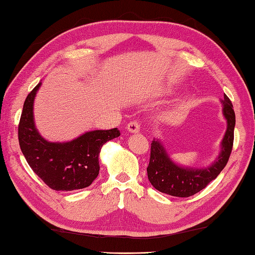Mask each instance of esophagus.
Instances as JSON below:
<instances>
[{"label":"esophagus","instance_id":"esophagus-1","mask_svg":"<svg viewBox=\"0 0 255 255\" xmlns=\"http://www.w3.org/2000/svg\"><path fill=\"white\" fill-rule=\"evenodd\" d=\"M127 129L130 132H138L140 130V122L134 119V121H131L130 123L128 124Z\"/></svg>","mask_w":255,"mask_h":255}]
</instances>
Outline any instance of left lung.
<instances>
[{
  "instance_id": "obj_1",
  "label": "left lung",
  "mask_w": 255,
  "mask_h": 255,
  "mask_svg": "<svg viewBox=\"0 0 255 255\" xmlns=\"http://www.w3.org/2000/svg\"><path fill=\"white\" fill-rule=\"evenodd\" d=\"M221 103L224 105V115L228 123V128L221 142L223 147L218 160L206 169H184L173 163L161 143L153 140L151 142L147 172L149 181L155 189L171 196L189 197L204 189L224 170L234 147L236 115L232 103L226 94Z\"/></svg>"
}]
</instances>
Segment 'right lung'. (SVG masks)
Wrapping results in <instances>:
<instances>
[{
    "mask_svg": "<svg viewBox=\"0 0 255 255\" xmlns=\"http://www.w3.org/2000/svg\"><path fill=\"white\" fill-rule=\"evenodd\" d=\"M38 83L24 102L18 124V142L27 163L48 187L74 191L90 186L99 175L103 144L118 137L117 128L89 131L70 142H48L37 132L32 118Z\"/></svg>",
    "mask_w": 255,
    "mask_h": 255,
    "instance_id": "obj_1",
    "label": "right lung"
}]
</instances>
